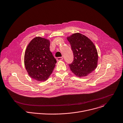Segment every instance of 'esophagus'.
<instances>
[{
	"mask_svg": "<svg viewBox=\"0 0 123 123\" xmlns=\"http://www.w3.org/2000/svg\"><path fill=\"white\" fill-rule=\"evenodd\" d=\"M63 58L62 57H57L56 59L57 61H60V60H63Z\"/></svg>",
	"mask_w": 123,
	"mask_h": 123,
	"instance_id": "34e87169",
	"label": "esophagus"
}]
</instances>
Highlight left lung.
<instances>
[{
    "mask_svg": "<svg viewBox=\"0 0 123 123\" xmlns=\"http://www.w3.org/2000/svg\"><path fill=\"white\" fill-rule=\"evenodd\" d=\"M73 53V61L69 65L71 71L77 77L87 76L97 68V50L92 41L86 36L76 33L67 37Z\"/></svg>",
    "mask_w": 123,
    "mask_h": 123,
    "instance_id": "obj_1",
    "label": "left lung"
}]
</instances>
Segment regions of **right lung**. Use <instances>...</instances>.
<instances>
[{
    "instance_id": "add662e5",
    "label": "right lung",
    "mask_w": 123,
    "mask_h": 123,
    "mask_svg": "<svg viewBox=\"0 0 123 123\" xmlns=\"http://www.w3.org/2000/svg\"><path fill=\"white\" fill-rule=\"evenodd\" d=\"M50 42L37 37L28 44L25 51L24 63L29 76L38 81L47 80L55 66L56 59L50 50Z\"/></svg>"
}]
</instances>
